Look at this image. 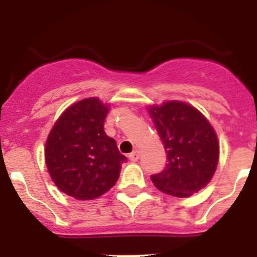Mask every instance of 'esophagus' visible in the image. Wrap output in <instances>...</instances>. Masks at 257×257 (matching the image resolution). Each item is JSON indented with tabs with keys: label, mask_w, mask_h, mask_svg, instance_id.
Here are the masks:
<instances>
[{
	"label": "esophagus",
	"mask_w": 257,
	"mask_h": 257,
	"mask_svg": "<svg viewBox=\"0 0 257 257\" xmlns=\"http://www.w3.org/2000/svg\"><path fill=\"white\" fill-rule=\"evenodd\" d=\"M139 158H140V153L138 151H135V152H133L131 154H128V160L133 161V162H136V161L139 160Z\"/></svg>",
	"instance_id": "obj_1"
}]
</instances>
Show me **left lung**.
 <instances>
[{
  "mask_svg": "<svg viewBox=\"0 0 257 257\" xmlns=\"http://www.w3.org/2000/svg\"><path fill=\"white\" fill-rule=\"evenodd\" d=\"M167 156V165L151 179L161 192L187 198L205 188L216 171L219 140L198 109L184 101L148 108Z\"/></svg>",
  "mask_w": 257,
  "mask_h": 257,
  "instance_id": "obj_1",
  "label": "left lung"
}]
</instances>
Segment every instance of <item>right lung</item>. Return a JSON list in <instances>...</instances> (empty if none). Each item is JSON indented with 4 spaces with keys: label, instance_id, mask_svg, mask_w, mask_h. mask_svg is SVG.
Returning a JSON list of instances; mask_svg holds the SVG:
<instances>
[{
    "label": "right lung",
    "instance_id": "1",
    "mask_svg": "<svg viewBox=\"0 0 257 257\" xmlns=\"http://www.w3.org/2000/svg\"><path fill=\"white\" fill-rule=\"evenodd\" d=\"M109 106L87 97L68 106L46 140L45 162L52 181L69 197L88 201L117 183L127 160L104 131Z\"/></svg>",
    "mask_w": 257,
    "mask_h": 257
}]
</instances>
